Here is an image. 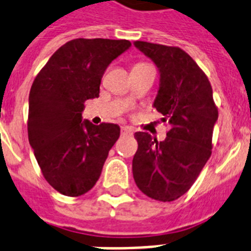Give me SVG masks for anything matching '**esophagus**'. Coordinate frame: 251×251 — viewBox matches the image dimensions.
Listing matches in <instances>:
<instances>
[{"instance_id": "1", "label": "esophagus", "mask_w": 251, "mask_h": 251, "mask_svg": "<svg viewBox=\"0 0 251 251\" xmlns=\"http://www.w3.org/2000/svg\"><path fill=\"white\" fill-rule=\"evenodd\" d=\"M121 135H132V130L130 127H122L121 129Z\"/></svg>"}]
</instances>
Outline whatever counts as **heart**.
Here are the masks:
<instances>
[{"mask_svg": "<svg viewBox=\"0 0 251 251\" xmlns=\"http://www.w3.org/2000/svg\"><path fill=\"white\" fill-rule=\"evenodd\" d=\"M146 66H148V64H146V63H138V64H135L132 68H142V67H146ZM131 100H132V97L131 95H129V97H127V101H131Z\"/></svg>", "mask_w": 251, "mask_h": 251, "instance_id": "obj_1", "label": "heart"}]
</instances>
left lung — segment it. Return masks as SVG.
<instances>
[{"label": "left lung", "instance_id": "1", "mask_svg": "<svg viewBox=\"0 0 251 251\" xmlns=\"http://www.w3.org/2000/svg\"><path fill=\"white\" fill-rule=\"evenodd\" d=\"M134 46L157 67L160 87L153 107L170 130L162 142L135 132L132 175L144 195L170 202L192 187L210 157L218 109L206 75L182 49L144 41Z\"/></svg>", "mask_w": 251, "mask_h": 251}]
</instances>
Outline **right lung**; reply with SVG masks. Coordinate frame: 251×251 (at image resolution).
Masks as SVG:
<instances>
[{"instance_id": "right-lung-1", "label": "right lung", "mask_w": 251, "mask_h": 251, "mask_svg": "<svg viewBox=\"0 0 251 251\" xmlns=\"http://www.w3.org/2000/svg\"><path fill=\"white\" fill-rule=\"evenodd\" d=\"M130 46L127 40L76 38L59 48L34 78L28 139L45 179L62 195L89 192L119 139V125L82 121V111L85 101L99 97L107 67Z\"/></svg>"}]
</instances>
